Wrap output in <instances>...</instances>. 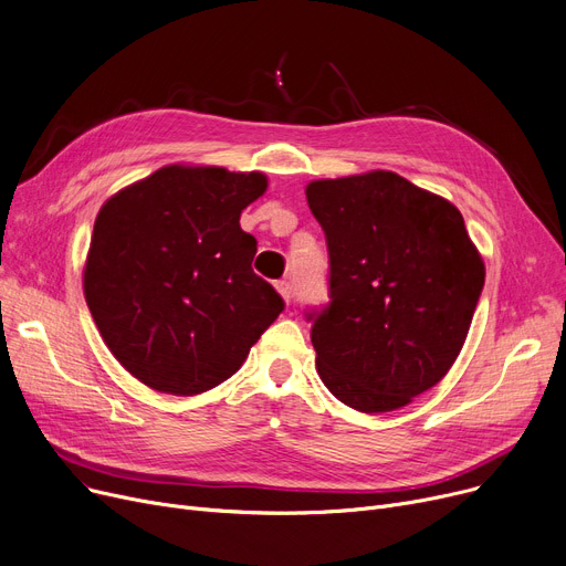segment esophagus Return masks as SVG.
<instances>
[{
	"label": "esophagus",
	"mask_w": 566,
	"mask_h": 566,
	"mask_svg": "<svg viewBox=\"0 0 566 566\" xmlns=\"http://www.w3.org/2000/svg\"><path fill=\"white\" fill-rule=\"evenodd\" d=\"M275 286H277L282 298L289 303V301H291V282H289V280H280Z\"/></svg>",
	"instance_id": "obj_1"
}]
</instances>
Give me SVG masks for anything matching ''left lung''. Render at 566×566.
<instances>
[{
	"instance_id": "left-lung-1",
	"label": "left lung",
	"mask_w": 566,
	"mask_h": 566,
	"mask_svg": "<svg viewBox=\"0 0 566 566\" xmlns=\"http://www.w3.org/2000/svg\"><path fill=\"white\" fill-rule=\"evenodd\" d=\"M328 243V305L305 312L321 380L363 412L397 410L450 371L484 289L463 216L392 171L307 186Z\"/></svg>"
}]
</instances>
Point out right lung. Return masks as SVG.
I'll list each match as a JSON object with an SVG mask.
<instances>
[{
  "label": "right lung",
  "mask_w": 566,
  "mask_h": 566,
  "mask_svg": "<svg viewBox=\"0 0 566 566\" xmlns=\"http://www.w3.org/2000/svg\"><path fill=\"white\" fill-rule=\"evenodd\" d=\"M259 171L169 165L105 201L84 268L98 331L135 378L167 395L216 388L284 310L252 271L243 208Z\"/></svg>",
  "instance_id": "add662e5"
}]
</instances>
